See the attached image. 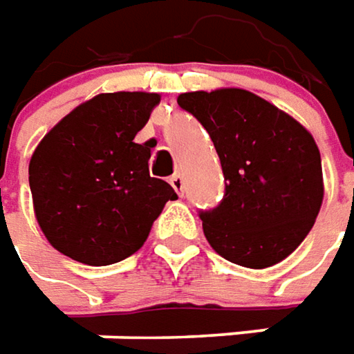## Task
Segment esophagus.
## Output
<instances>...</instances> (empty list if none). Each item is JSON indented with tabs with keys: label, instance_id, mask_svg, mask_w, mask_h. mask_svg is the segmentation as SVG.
Here are the masks:
<instances>
[{
	"label": "esophagus",
	"instance_id": "1",
	"mask_svg": "<svg viewBox=\"0 0 354 354\" xmlns=\"http://www.w3.org/2000/svg\"><path fill=\"white\" fill-rule=\"evenodd\" d=\"M170 184H172V188L176 189V194H182L184 192V178L180 172H176L174 176L170 178Z\"/></svg>",
	"mask_w": 354,
	"mask_h": 354
}]
</instances>
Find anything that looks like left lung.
Wrapping results in <instances>:
<instances>
[{"label":"left lung","instance_id":"1","mask_svg":"<svg viewBox=\"0 0 354 354\" xmlns=\"http://www.w3.org/2000/svg\"><path fill=\"white\" fill-rule=\"evenodd\" d=\"M209 133L225 178L219 205L200 212L217 254L247 268L284 261L308 237L323 201L322 156L310 131L239 88L178 95Z\"/></svg>","mask_w":354,"mask_h":354}]
</instances>
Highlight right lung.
<instances>
[{"label": "right lung", "mask_w": 354, "mask_h": 354, "mask_svg": "<svg viewBox=\"0 0 354 354\" xmlns=\"http://www.w3.org/2000/svg\"><path fill=\"white\" fill-rule=\"evenodd\" d=\"M158 93H100L50 129L29 162L37 221L58 252L105 266L142 247L172 186L149 174L151 149L135 142Z\"/></svg>", "instance_id": "add662e5"}]
</instances>
